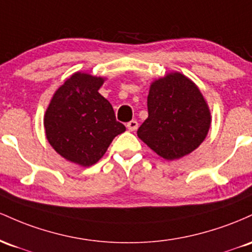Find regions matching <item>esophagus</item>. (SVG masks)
<instances>
[{
  "instance_id": "esophagus-1",
  "label": "esophagus",
  "mask_w": 252,
  "mask_h": 252,
  "mask_svg": "<svg viewBox=\"0 0 252 252\" xmlns=\"http://www.w3.org/2000/svg\"><path fill=\"white\" fill-rule=\"evenodd\" d=\"M127 128H128V131H135L138 128V121L131 120L129 123H127Z\"/></svg>"
}]
</instances>
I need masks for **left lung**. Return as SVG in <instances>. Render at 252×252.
Wrapping results in <instances>:
<instances>
[{"instance_id":"8db88e82","label":"left lung","mask_w":252,"mask_h":252,"mask_svg":"<svg viewBox=\"0 0 252 252\" xmlns=\"http://www.w3.org/2000/svg\"><path fill=\"white\" fill-rule=\"evenodd\" d=\"M149 117L138 137L168 160L194 151L207 135L211 113L199 88L180 72L155 81L148 96Z\"/></svg>"}]
</instances>
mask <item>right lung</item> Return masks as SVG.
<instances>
[{
  "label": "right lung",
  "mask_w": 252,
  "mask_h": 252,
  "mask_svg": "<svg viewBox=\"0 0 252 252\" xmlns=\"http://www.w3.org/2000/svg\"><path fill=\"white\" fill-rule=\"evenodd\" d=\"M103 78L76 72L53 95L45 113L46 138L70 162L93 165L126 127L112 104L98 93Z\"/></svg>",
  "instance_id": "add662e5"
}]
</instances>
